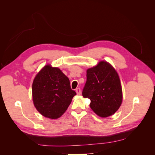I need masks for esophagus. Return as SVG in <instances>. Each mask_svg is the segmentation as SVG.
Here are the masks:
<instances>
[{
  "label": "esophagus",
  "instance_id": "obj_1",
  "mask_svg": "<svg viewBox=\"0 0 155 155\" xmlns=\"http://www.w3.org/2000/svg\"><path fill=\"white\" fill-rule=\"evenodd\" d=\"M76 93H77V94H78V95H80V94H81V89L79 88H76Z\"/></svg>",
  "mask_w": 155,
  "mask_h": 155
}]
</instances>
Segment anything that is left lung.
Wrapping results in <instances>:
<instances>
[{
  "label": "left lung",
  "mask_w": 155,
  "mask_h": 155,
  "mask_svg": "<svg viewBox=\"0 0 155 155\" xmlns=\"http://www.w3.org/2000/svg\"><path fill=\"white\" fill-rule=\"evenodd\" d=\"M82 95L91 100V108L100 117L111 116L118 110L122 102V89L118 74L111 64L100 61L87 70Z\"/></svg>",
  "instance_id": "left-lung-1"
}]
</instances>
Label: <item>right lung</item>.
<instances>
[{
    "label": "right lung",
    "instance_id": "obj_1",
    "mask_svg": "<svg viewBox=\"0 0 155 155\" xmlns=\"http://www.w3.org/2000/svg\"><path fill=\"white\" fill-rule=\"evenodd\" d=\"M76 92L59 68L47 64L36 75L32 84L34 106L46 118L57 119L67 110Z\"/></svg>",
    "mask_w": 155,
    "mask_h": 155
}]
</instances>
